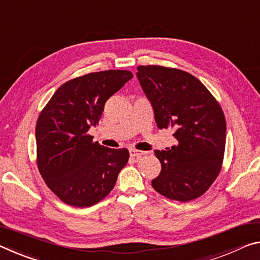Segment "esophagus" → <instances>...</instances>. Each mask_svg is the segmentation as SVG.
<instances>
[{"mask_svg": "<svg viewBox=\"0 0 260 260\" xmlns=\"http://www.w3.org/2000/svg\"><path fill=\"white\" fill-rule=\"evenodd\" d=\"M146 152L145 151H141V150H138V149H134V148H131L129 149V155L132 156V157H141L142 155H145Z\"/></svg>", "mask_w": 260, "mask_h": 260, "instance_id": "34e87169", "label": "esophagus"}]
</instances>
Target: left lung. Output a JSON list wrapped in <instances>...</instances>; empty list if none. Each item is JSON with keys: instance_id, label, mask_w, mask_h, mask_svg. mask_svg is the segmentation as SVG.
<instances>
[{"instance_id": "left-lung-1", "label": "left lung", "mask_w": 260, "mask_h": 260, "mask_svg": "<svg viewBox=\"0 0 260 260\" xmlns=\"http://www.w3.org/2000/svg\"><path fill=\"white\" fill-rule=\"evenodd\" d=\"M137 76L159 129L174 128L178 145L155 150L162 170L152 187L172 200L203 196L220 174L225 119L207 88L191 74L162 66H139Z\"/></svg>"}]
</instances>
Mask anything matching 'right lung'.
<instances>
[{"label":"right lung","mask_w":260,"mask_h":260,"mask_svg":"<svg viewBox=\"0 0 260 260\" xmlns=\"http://www.w3.org/2000/svg\"><path fill=\"white\" fill-rule=\"evenodd\" d=\"M133 77L128 71L91 73L66 82L36 126L37 164L49 189L64 204L89 207L109 194L126 166V148L111 149L88 134L106 101Z\"/></svg>","instance_id":"right-lung-1"}]
</instances>
